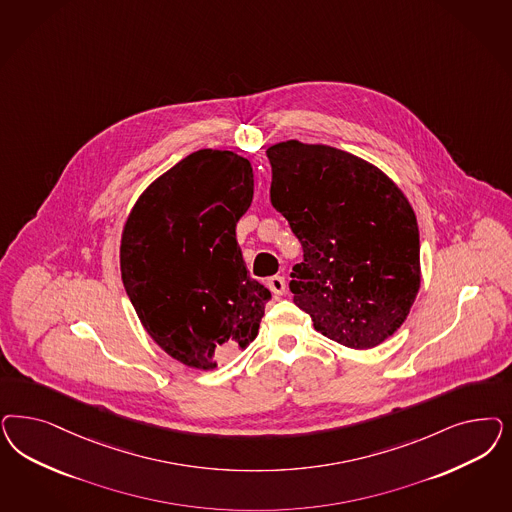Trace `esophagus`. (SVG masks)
I'll return each instance as SVG.
<instances>
[{
    "label": "esophagus",
    "mask_w": 512,
    "mask_h": 512,
    "mask_svg": "<svg viewBox=\"0 0 512 512\" xmlns=\"http://www.w3.org/2000/svg\"><path fill=\"white\" fill-rule=\"evenodd\" d=\"M267 286H269V290H271L275 296H282L284 290H286V281H284V277H281V275H275V277H269V279H267Z\"/></svg>",
    "instance_id": "1"
}]
</instances>
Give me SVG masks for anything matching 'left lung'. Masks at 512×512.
Segmentation results:
<instances>
[{
	"mask_svg": "<svg viewBox=\"0 0 512 512\" xmlns=\"http://www.w3.org/2000/svg\"><path fill=\"white\" fill-rule=\"evenodd\" d=\"M271 205L294 231L303 262L290 292L314 330L373 348L405 322L420 288L413 207L375 165L296 139L267 149Z\"/></svg>",
	"mask_w": 512,
	"mask_h": 512,
	"instance_id": "8db88e82",
	"label": "left lung"
}]
</instances>
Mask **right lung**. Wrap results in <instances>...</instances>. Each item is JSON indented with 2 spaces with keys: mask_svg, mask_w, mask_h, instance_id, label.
I'll return each mask as SVG.
<instances>
[{
  "mask_svg": "<svg viewBox=\"0 0 512 512\" xmlns=\"http://www.w3.org/2000/svg\"><path fill=\"white\" fill-rule=\"evenodd\" d=\"M254 194L247 158L192 152L150 184L128 218L120 271L150 337L194 369L256 339L271 292L248 275L235 226Z\"/></svg>",
  "mask_w": 512,
  "mask_h": 512,
  "instance_id": "right-lung-1",
  "label": "right lung"
}]
</instances>
